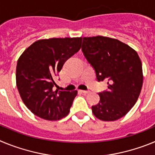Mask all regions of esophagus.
<instances>
[{
    "mask_svg": "<svg viewBox=\"0 0 155 155\" xmlns=\"http://www.w3.org/2000/svg\"><path fill=\"white\" fill-rule=\"evenodd\" d=\"M81 92L83 93V94H88L90 92L89 91H84V90H81Z\"/></svg>",
    "mask_w": 155,
    "mask_h": 155,
    "instance_id": "esophagus-1",
    "label": "esophagus"
}]
</instances>
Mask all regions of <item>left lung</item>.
Segmentation results:
<instances>
[{
    "mask_svg": "<svg viewBox=\"0 0 155 155\" xmlns=\"http://www.w3.org/2000/svg\"><path fill=\"white\" fill-rule=\"evenodd\" d=\"M81 50L94 68L98 81L107 82L106 91L91 107L96 118L115 121L125 116L138 99L143 85L141 61L135 50L109 37H84Z\"/></svg>",
    "mask_w": 155,
    "mask_h": 155,
    "instance_id": "1",
    "label": "left lung"
}]
</instances>
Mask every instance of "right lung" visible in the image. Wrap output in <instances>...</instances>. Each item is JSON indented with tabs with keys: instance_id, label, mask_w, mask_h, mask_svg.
I'll return each mask as SVG.
<instances>
[{
	"instance_id": "1",
	"label": "right lung",
	"mask_w": 155,
	"mask_h": 155,
	"mask_svg": "<svg viewBox=\"0 0 155 155\" xmlns=\"http://www.w3.org/2000/svg\"><path fill=\"white\" fill-rule=\"evenodd\" d=\"M81 41V37L39 39L18 58V90L25 105L35 116L53 121L68 115L78 91H54V78L65 61L80 50Z\"/></svg>"
}]
</instances>
